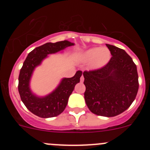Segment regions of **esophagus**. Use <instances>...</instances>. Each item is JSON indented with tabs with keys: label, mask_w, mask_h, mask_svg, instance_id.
Masks as SVG:
<instances>
[{
	"label": "esophagus",
	"mask_w": 150,
	"mask_h": 150,
	"mask_svg": "<svg viewBox=\"0 0 150 150\" xmlns=\"http://www.w3.org/2000/svg\"><path fill=\"white\" fill-rule=\"evenodd\" d=\"M83 81H84V77H83V75H82V76L81 77V82L83 83Z\"/></svg>",
	"instance_id": "1"
}]
</instances>
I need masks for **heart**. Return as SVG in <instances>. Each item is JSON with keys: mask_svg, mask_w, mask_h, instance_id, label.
<instances>
[{"mask_svg": "<svg viewBox=\"0 0 150 150\" xmlns=\"http://www.w3.org/2000/svg\"><path fill=\"white\" fill-rule=\"evenodd\" d=\"M110 57V51L107 48H93L83 53L81 60L83 62H91V67L93 69H99L108 62Z\"/></svg>", "mask_w": 150, "mask_h": 150, "instance_id": "b5f03b06", "label": "heart"}]
</instances>
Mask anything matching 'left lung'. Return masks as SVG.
<instances>
[{
  "label": "left lung",
  "instance_id": "8db88e82",
  "mask_svg": "<svg viewBox=\"0 0 150 150\" xmlns=\"http://www.w3.org/2000/svg\"><path fill=\"white\" fill-rule=\"evenodd\" d=\"M112 57L99 69L84 71V98L91 112L114 117L131 106L139 89L137 65L120 48L106 44Z\"/></svg>",
  "mask_w": 150,
  "mask_h": 150
}]
</instances>
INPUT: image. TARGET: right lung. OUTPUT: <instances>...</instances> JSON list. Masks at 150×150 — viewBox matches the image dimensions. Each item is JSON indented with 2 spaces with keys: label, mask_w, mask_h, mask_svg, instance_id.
Segmentation results:
<instances>
[{
  "label": "right lung",
  "mask_w": 150,
  "mask_h": 150,
  "mask_svg": "<svg viewBox=\"0 0 150 150\" xmlns=\"http://www.w3.org/2000/svg\"><path fill=\"white\" fill-rule=\"evenodd\" d=\"M74 43L64 40L57 43H46L29 53L19 75L18 90L21 100L27 108L35 115L43 118L53 117L61 114L65 109L68 99L75 86L80 82L82 71L78 70L72 78H63L58 87L44 97H38L32 93L30 81L35 68L46 58L48 54H54Z\"/></svg>",
  "instance_id": "obj_1"
}]
</instances>
